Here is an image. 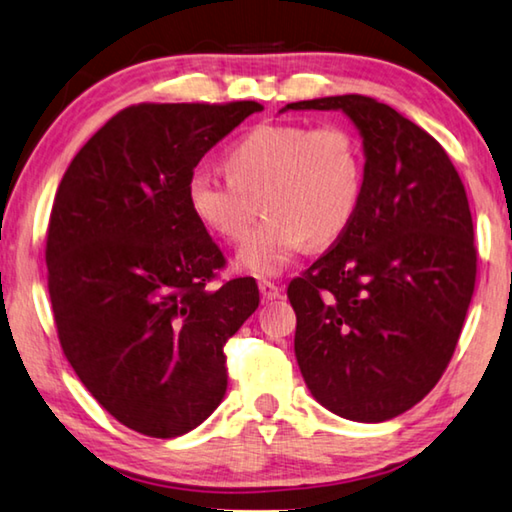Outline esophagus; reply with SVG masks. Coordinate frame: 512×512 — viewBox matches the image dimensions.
Listing matches in <instances>:
<instances>
[{"label":"esophagus","mask_w":512,"mask_h":512,"mask_svg":"<svg viewBox=\"0 0 512 512\" xmlns=\"http://www.w3.org/2000/svg\"><path fill=\"white\" fill-rule=\"evenodd\" d=\"M259 294H262V298H266V300H275L282 296V289L278 285H273V282H269V280H262L259 282Z\"/></svg>","instance_id":"1"}]
</instances>
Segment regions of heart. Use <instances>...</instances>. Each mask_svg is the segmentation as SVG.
I'll list each match as a JSON object with an SVG mask.
<instances>
[{
    "mask_svg": "<svg viewBox=\"0 0 512 512\" xmlns=\"http://www.w3.org/2000/svg\"><path fill=\"white\" fill-rule=\"evenodd\" d=\"M227 177L196 170L186 186L193 216L232 243L248 237L237 269L275 278L307 243L328 246L351 225L364 189L360 141L344 125H259L225 154Z\"/></svg>",
    "mask_w": 512,
    "mask_h": 512,
    "instance_id": "obj_1",
    "label": "heart"
}]
</instances>
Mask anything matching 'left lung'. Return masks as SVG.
I'll return each instance as SVG.
<instances>
[{
	"mask_svg": "<svg viewBox=\"0 0 512 512\" xmlns=\"http://www.w3.org/2000/svg\"><path fill=\"white\" fill-rule=\"evenodd\" d=\"M289 109L342 111L362 139L358 212L287 296L314 399L378 424L424 399L456 351L476 282L467 193L442 145L389 104L335 95Z\"/></svg>",
	"mask_w": 512,
	"mask_h": 512,
	"instance_id": "left-lung-1",
	"label": "left lung"
}]
</instances>
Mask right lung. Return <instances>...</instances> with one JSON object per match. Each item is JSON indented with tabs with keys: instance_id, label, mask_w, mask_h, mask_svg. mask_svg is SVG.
I'll use <instances>...</instances> for the list:
<instances>
[{
	"instance_id": "obj_1",
	"label": "right lung",
	"mask_w": 512,
	"mask_h": 512,
	"mask_svg": "<svg viewBox=\"0 0 512 512\" xmlns=\"http://www.w3.org/2000/svg\"><path fill=\"white\" fill-rule=\"evenodd\" d=\"M259 102L139 104L72 159L47 230L61 348L109 415L180 437L221 405L223 346L257 310L253 278L207 287L223 253L193 216L198 161Z\"/></svg>"
}]
</instances>
